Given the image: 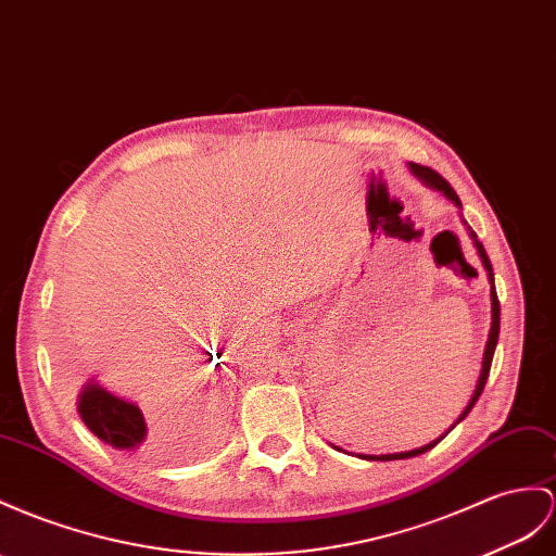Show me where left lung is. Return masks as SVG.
Returning <instances> with one entry per match:
<instances>
[{
	"label": "left lung",
	"instance_id": "8db88e82",
	"mask_svg": "<svg viewBox=\"0 0 556 556\" xmlns=\"http://www.w3.org/2000/svg\"><path fill=\"white\" fill-rule=\"evenodd\" d=\"M408 168L414 170V176H418L427 188H434V190H439L441 194L444 197H448L451 202L455 204V206H463L460 204V199H458V194H455V190L451 188V185L441 178L437 170H432L430 166H420V164H414V162H408ZM469 230V237H472V241H475V247H477V253H479V258H481V263H483V267H486V273H489V281H491V331H489V340H486V350H483V362H481V376H479V382H477V390H475V394H472V400H469V404L465 406V410L460 414V418H458V422L469 414V410H472V406L477 404V400H479V394L483 392V386H486V378H489V371H491V362H493V352H495V345H497V333H501V303H497V293H495V283H493V267H491V261H489V255H486V249L481 247V241L477 239V235L472 232V227H467ZM455 422V425H458ZM453 425V427H455ZM448 434V432H446ZM446 434H441L437 441H432V444H427V446H420V448H414V451H404V453H390V455H380V458H376V455H366V460H404V458H414V455H420V453H425V451H430V448H434L441 439H444Z\"/></svg>",
	"mask_w": 556,
	"mask_h": 556
}]
</instances>
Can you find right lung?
Instances as JSON below:
<instances>
[{"instance_id": "add662e5", "label": "right lung", "mask_w": 556, "mask_h": 556, "mask_svg": "<svg viewBox=\"0 0 556 556\" xmlns=\"http://www.w3.org/2000/svg\"><path fill=\"white\" fill-rule=\"evenodd\" d=\"M77 410L89 430L108 446L152 458L156 453L148 439V422L134 402L108 392L98 382H87L79 392Z\"/></svg>"}]
</instances>
